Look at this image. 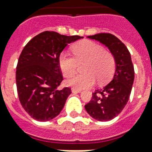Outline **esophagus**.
Returning <instances> with one entry per match:
<instances>
[{"label": "esophagus", "mask_w": 152, "mask_h": 152, "mask_svg": "<svg viewBox=\"0 0 152 152\" xmlns=\"http://www.w3.org/2000/svg\"><path fill=\"white\" fill-rule=\"evenodd\" d=\"M72 93H80V92H81V89H75V88H72Z\"/></svg>", "instance_id": "1"}]
</instances>
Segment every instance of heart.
I'll list each match as a JSON object with an SVG mask.
<instances>
[{
  "label": "heart",
  "instance_id": "obj_1",
  "mask_svg": "<svg viewBox=\"0 0 152 152\" xmlns=\"http://www.w3.org/2000/svg\"><path fill=\"white\" fill-rule=\"evenodd\" d=\"M72 51L74 57L63 52L58 58L63 76L66 78L74 76L78 69V63L83 62H86L83 66L86 73L68 80L67 86L79 89L89 88L94 85L96 79L102 83L113 75L115 68V57L102 45L92 40H81L72 47Z\"/></svg>",
  "mask_w": 152,
  "mask_h": 152
}]
</instances>
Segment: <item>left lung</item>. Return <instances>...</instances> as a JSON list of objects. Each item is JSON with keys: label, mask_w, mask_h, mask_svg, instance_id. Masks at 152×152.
Returning a JSON list of instances; mask_svg holds the SVG:
<instances>
[{"label": "left lung", "mask_w": 152, "mask_h": 152, "mask_svg": "<svg viewBox=\"0 0 152 152\" xmlns=\"http://www.w3.org/2000/svg\"><path fill=\"white\" fill-rule=\"evenodd\" d=\"M88 38L98 40L108 48L115 57V71L112 81L104 88L95 90L85 108L97 121H111L122 112L130 96L134 80L130 53L123 42L110 33H99Z\"/></svg>", "instance_id": "8db88e82"}]
</instances>
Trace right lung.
I'll use <instances>...</instances> for the list:
<instances>
[{
	"label": "right lung",
	"instance_id": "add662e5",
	"mask_svg": "<svg viewBox=\"0 0 152 152\" xmlns=\"http://www.w3.org/2000/svg\"><path fill=\"white\" fill-rule=\"evenodd\" d=\"M81 38L46 31L23 48L16 67V85L22 107L31 118L50 121L63 110L72 91L68 87L57 89L63 80L58 58L67 44Z\"/></svg>",
	"mask_w": 152,
	"mask_h": 152
}]
</instances>
